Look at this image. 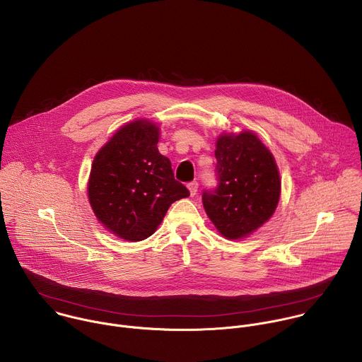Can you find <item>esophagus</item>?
<instances>
[{"instance_id":"34e87169","label":"esophagus","mask_w":362,"mask_h":362,"mask_svg":"<svg viewBox=\"0 0 362 362\" xmlns=\"http://www.w3.org/2000/svg\"><path fill=\"white\" fill-rule=\"evenodd\" d=\"M188 189H189L191 197H194V195L197 194V191H198V182H197V181H191V182L188 184Z\"/></svg>"}]
</instances>
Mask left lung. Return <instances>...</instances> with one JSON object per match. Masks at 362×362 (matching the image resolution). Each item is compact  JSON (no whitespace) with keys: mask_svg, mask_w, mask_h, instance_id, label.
<instances>
[{"mask_svg":"<svg viewBox=\"0 0 362 362\" xmlns=\"http://www.w3.org/2000/svg\"><path fill=\"white\" fill-rule=\"evenodd\" d=\"M218 187L202 194L206 215L226 239H240L273 215L280 175L266 146L252 132L222 134L216 141Z\"/></svg>","mask_w":362,"mask_h":362,"instance_id":"1","label":"left lung"}]
</instances>
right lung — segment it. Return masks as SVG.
Listing matches in <instances>:
<instances>
[{
    "mask_svg": "<svg viewBox=\"0 0 362 362\" xmlns=\"http://www.w3.org/2000/svg\"><path fill=\"white\" fill-rule=\"evenodd\" d=\"M160 130L148 120H134L96 154L88 195L96 218L116 236L139 242L151 236L173 202L189 197L174 178L171 161L161 156Z\"/></svg>",
    "mask_w": 362,
    "mask_h": 362,
    "instance_id": "1",
    "label": "right lung"
}]
</instances>
